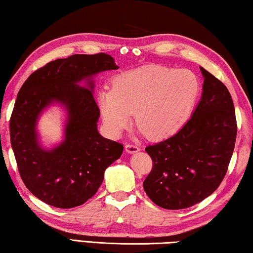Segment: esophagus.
Segmentation results:
<instances>
[{"label": "esophagus", "instance_id": "34e87169", "mask_svg": "<svg viewBox=\"0 0 253 253\" xmlns=\"http://www.w3.org/2000/svg\"><path fill=\"white\" fill-rule=\"evenodd\" d=\"M126 153H129V154H134V153L140 151V148L136 147V145H134V144H126Z\"/></svg>", "mask_w": 253, "mask_h": 253}]
</instances>
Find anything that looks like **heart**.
Here are the masks:
<instances>
[{"label":"heart","mask_w":253,"mask_h":253,"mask_svg":"<svg viewBox=\"0 0 253 253\" xmlns=\"http://www.w3.org/2000/svg\"><path fill=\"white\" fill-rule=\"evenodd\" d=\"M199 94L200 82L191 71L145 65L117 75L112 87L97 93V105L112 135L121 134L134 113L141 133L162 140L184 126Z\"/></svg>","instance_id":"1"}]
</instances>
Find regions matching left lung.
I'll use <instances>...</instances> for the list:
<instances>
[{"mask_svg": "<svg viewBox=\"0 0 253 253\" xmlns=\"http://www.w3.org/2000/svg\"><path fill=\"white\" fill-rule=\"evenodd\" d=\"M201 99L174 135L145 151L153 168L143 182L157 206L180 210L213 193L227 173L237 139L236 112L224 84L200 66Z\"/></svg>", "mask_w": 253, "mask_h": 253, "instance_id": "8db88e82", "label": "left lung"}]
</instances>
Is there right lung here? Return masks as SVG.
<instances>
[{"label": "right lung", "instance_id": "1", "mask_svg": "<svg viewBox=\"0 0 253 253\" xmlns=\"http://www.w3.org/2000/svg\"><path fill=\"white\" fill-rule=\"evenodd\" d=\"M117 69L105 53L74 54L35 71L20 88L10 120L11 145L26 188L46 205H83L100 188L106 168L121 157L123 145L97 131L100 110L93 97L95 75ZM53 105L65 110L64 136L44 147L37 123Z\"/></svg>", "mask_w": 253, "mask_h": 253}]
</instances>
